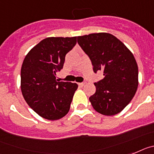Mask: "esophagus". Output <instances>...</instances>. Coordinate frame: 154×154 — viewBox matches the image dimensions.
<instances>
[{
	"label": "esophagus",
	"instance_id": "1",
	"mask_svg": "<svg viewBox=\"0 0 154 154\" xmlns=\"http://www.w3.org/2000/svg\"><path fill=\"white\" fill-rule=\"evenodd\" d=\"M85 83H78V86L81 87V88H82V87L85 86Z\"/></svg>",
	"mask_w": 154,
	"mask_h": 154
}]
</instances>
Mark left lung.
Instances as JSON below:
<instances>
[{
	"label": "left lung",
	"mask_w": 154,
	"mask_h": 154,
	"mask_svg": "<svg viewBox=\"0 0 154 154\" xmlns=\"http://www.w3.org/2000/svg\"><path fill=\"white\" fill-rule=\"evenodd\" d=\"M77 42L90 57L94 71L103 70L104 79L94 83L89 97L94 109L104 116L121 112L138 88V66L132 52L113 35L91 33L77 36Z\"/></svg>",
	"instance_id": "1"
}]
</instances>
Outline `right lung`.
<instances>
[{
  "mask_svg": "<svg viewBox=\"0 0 154 154\" xmlns=\"http://www.w3.org/2000/svg\"><path fill=\"white\" fill-rule=\"evenodd\" d=\"M77 43V36L48 37L25 56L21 69V90L28 105L41 117L58 120L68 113L76 83L57 82V72Z\"/></svg>",
  "mask_w": 154,
  "mask_h": 154,
  "instance_id": "obj_1",
  "label": "right lung"
}]
</instances>
